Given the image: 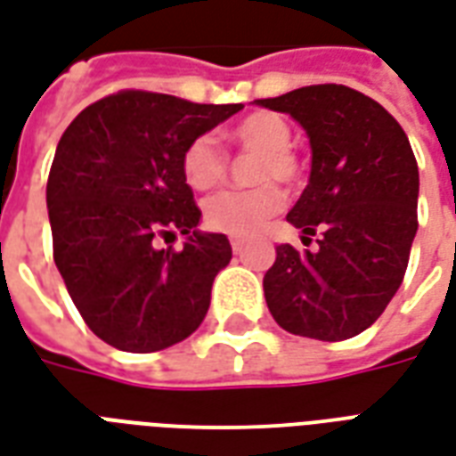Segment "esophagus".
<instances>
[{"label":"esophagus","mask_w":456,"mask_h":456,"mask_svg":"<svg viewBox=\"0 0 456 456\" xmlns=\"http://www.w3.org/2000/svg\"><path fill=\"white\" fill-rule=\"evenodd\" d=\"M229 244H232V251H234V254H241V251H244V237H232L229 239Z\"/></svg>","instance_id":"34e87169"}]
</instances>
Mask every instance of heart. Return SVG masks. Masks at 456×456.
Wrapping results in <instances>:
<instances>
[{"mask_svg":"<svg viewBox=\"0 0 456 456\" xmlns=\"http://www.w3.org/2000/svg\"><path fill=\"white\" fill-rule=\"evenodd\" d=\"M229 137L246 150L261 151L251 171V181L258 185L248 191H227V193L212 195L202 205V219L212 232L248 234L285 205V191L275 181L288 185L297 183L305 171V161L289 147L292 144L289 123L271 110H258L239 120L229 130ZM181 174L185 183L198 193L215 191L227 181V154L219 150L210 134H198L183 147Z\"/></svg>","mask_w":456,"mask_h":456,"instance_id":"heart-1","label":"heart"}]
</instances>
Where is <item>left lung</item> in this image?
<instances>
[{"label": "left lung", "mask_w": 456, "mask_h": 456, "mask_svg": "<svg viewBox=\"0 0 456 456\" xmlns=\"http://www.w3.org/2000/svg\"><path fill=\"white\" fill-rule=\"evenodd\" d=\"M289 113L312 142V176L288 222L305 246L280 244L265 278L273 319L295 336L346 340L370 329L406 275L418 229V164L389 110L343 84L258 99Z\"/></svg>", "instance_id": "obj_1"}]
</instances>
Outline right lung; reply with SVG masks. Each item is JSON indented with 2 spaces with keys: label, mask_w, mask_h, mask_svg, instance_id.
Here are the masks:
<instances>
[{
  "label": "right lung",
  "mask_w": 456,
  "mask_h": 456,
  "mask_svg": "<svg viewBox=\"0 0 456 456\" xmlns=\"http://www.w3.org/2000/svg\"><path fill=\"white\" fill-rule=\"evenodd\" d=\"M123 89L74 118L48 176L53 258L84 323L125 353H157L198 329L232 261L224 234H200L181 174L183 147L241 110ZM188 233L183 249H161Z\"/></svg>",
  "instance_id": "add662e5"
}]
</instances>
